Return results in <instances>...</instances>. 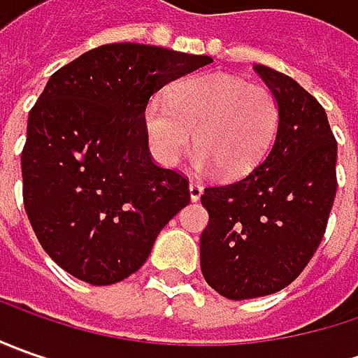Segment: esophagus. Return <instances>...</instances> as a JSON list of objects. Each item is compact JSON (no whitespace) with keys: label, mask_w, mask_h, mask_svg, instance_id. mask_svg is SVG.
<instances>
[{"label":"esophagus","mask_w":358,"mask_h":358,"mask_svg":"<svg viewBox=\"0 0 358 358\" xmlns=\"http://www.w3.org/2000/svg\"><path fill=\"white\" fill-rule=\"evenodd\" d=\"M189 193H191V199L199 201V197L203 195V185H201L199 181H191L189 183Z\"/></svg>","instance_id":"obj_1"}]
</instances>
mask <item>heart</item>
I'll return each mask as SVG.
<instances>
[{"mask_svg":"<svg viewBox=\"0 0 358 358\" xmlns=\"http://www.w3.org/2000/svg\"><path fill=\"white\" fill-rule=\"evenodd\" d=\"M279 119V101L267 87L225 73L185 77L167 99L155 95L143 109L149 149L161 165L183 157L195 131V167L221 169L225 177L245 175L263 161Z\"/></svg>","mask_w":358,"mask_h":358,"instance_id":"obj_1","label":"heart"}]
</instances>
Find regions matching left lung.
Instances as JSON below:
<instances>
[{
	"mask_svg": "<svg viewBox=\"0 0 358 358\" xmlns=\"http://www.w3.org/2000/svg\"><path fill=\"white\" fill-rule=\"evenodd\" d=\"M279 101L275 143L245 177L207 185L201 271L219 295L241 301L295 281L323 241L337 195V139L323 105L295 79L255 65Z\"/></svg>",
	"mask_w": 358,
	"mask_h": 358,
	"instance_id": "obj_1",
	"label": "left lung"
}]
</instances>
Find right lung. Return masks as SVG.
Masks as SVG:
<instances>
[{"instance_id": "right-lung-1", "label": "right lung", "mask_w": 358, "mask_h": 358, "mask_svg": "<svg viewBox=\"0 0 358 358\" xmlns=\"http://www.w3.org/2000/svg\"><path fill=\"white\" fill-rule=\"evenodd\" d=\"M211 62L109 43L49 77L21 151L23 207L63 271L91 285L127 279L191 201L185 175L151 157L143 109L163 85Z\"/></svg>"}]
</instances>
